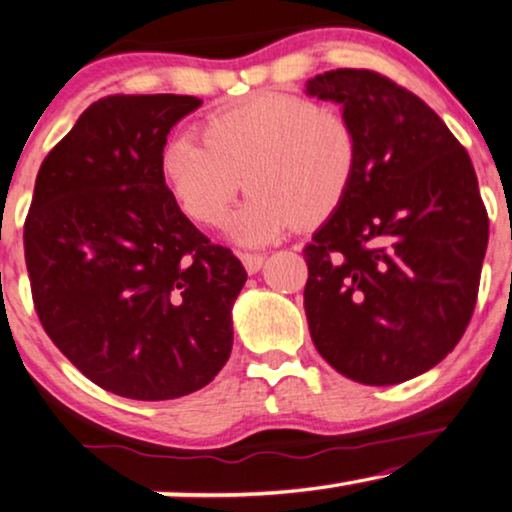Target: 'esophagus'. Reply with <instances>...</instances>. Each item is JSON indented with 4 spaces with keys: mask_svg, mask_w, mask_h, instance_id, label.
Listing matches in <instances>:
<instances>
[{
    "mask_svg": "<svg viewBox=\"0 0 512 512\" xmlns=\"http://www.w3.org/2000/svg\"><path fill=\"white\" fill-rule=\"evenodd\" d=\"M240 261L244 265V270H247L249 274H256L263 268L265 256L263 254H240Z\"/></svg>",
    "mask_w": 512,
    "mask_h": 512,
    "instance_id": "34e87169",
    "label": "esophagus"
}]
</instances>
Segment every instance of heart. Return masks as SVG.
Instances as JSON below:
<instances>
[{"mask_svg": "<svg viewBox=\"0 0 512 512\" xmlns=\"http://www.w3.org/2000/svg\"><path fill=\"white\" fill-rule=\"evenodd\" d=\"M203 133L205 140L170 138L161 175L203 224H217L247 182L249 198L228 219V235L247 247L332 217L358 173L353 124L298 94L251 96L207 117Z\"/></svg>", "mask_w": 512, "mask_h": 512, "instance_id": "heart-1", "label": "heart"}]
</instances>
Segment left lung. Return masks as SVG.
I'll return each instance as SVG.
<instances>
[{"instance_id":"obj_1","label":"left lung","mask_w":512,"mask_h":512,"mask_svg":"<svg viewBox=\"0 0 512 512\" xmlns=\"http://www.w3.org/2000/svg\"><path fill=\"white\" fill-rule=\"evenodd\" d=\"M358 133L346 201L305 247L316 351L346 379L409 381L462 339L490 221L469 154L439 115L390 78L337 69L307 80Z\"/></svg>"}]
</instances>
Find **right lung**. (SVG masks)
I'll use <instances>...</instances> for the list:
<instances>
[{
    "mask_svg": "<svg viewBox=\"0 0 512 512\" xmlns=\"http://www.w3.org/2000/svg\"><path fill=\"white\" fill-rule=\"evenodd\" d=\"M196 96H106L48 152L25 221L36 314L103 390L140 402L210 383L233 348L247 272L184 217L161 175Z\"/></svg>",
    "mask_w": 512,
    "mask_h": 512,
    "instance_id": "obj_1",
    "label": "right lung"
}]
</instances>
